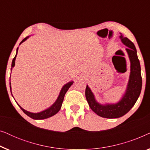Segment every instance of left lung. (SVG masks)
Returning <instances> with one entry per match:
<instances>
[{
  "label": "left lung",
  "instance_id": "8db88e82",
  "mask_svg": "<svg viewBox=\"0 0 150 150\" xmlns=\"http://www.w3.org/2000/svg\"><path fill=\"white\" fill-rule=\"evenodd\" d=\"M122 42L126 48L130 63V72L126 91L121 99L116 103H99L89 86L85 89V96L89 106L93 111L102 117L108 119L119 118L126 115L133 107L140 96L142 88L140 62L137 57L134 44L128 38L120 33Z\"/></svg>",
  "mask_w": 150,
  "mask_h": 150
}]
</instances>
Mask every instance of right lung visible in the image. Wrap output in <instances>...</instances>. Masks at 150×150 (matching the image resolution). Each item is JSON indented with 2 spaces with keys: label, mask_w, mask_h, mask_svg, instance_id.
I'll return each instance as SVG.
<instances>
[{
  "label": "right lung",
  "mask_w": 150,
  "mask_h": 150,
  "mask_svg": "<svg viewBox=\"0 0 150 150\" xmlns=\"http://www.w3.org/2000/svg\"><path fill=\"white\" fill-rule=\"evenodd\" d=\"M29 37L30 36H28V37H26V38H24V40H22V42L20 43V45L21 44H22V43H23L24 42H25V41L27 40V39L29 38ZM18 48H17V50H16V56L13 58V61H12L11 71H12V69H13V67L15 66V61H16V56H17V54H18ZM10 78H11V76H10ZM73 83H74V81H71L68 82V83H67L65 84V85L63 86V87L61 88V91H60V93H59L58 97H57V100H56V101H55L54 103H53L52 105L50 106V107H48V108H46V109L42 110V111H41V112H31L28 111V110L24 109L23 108L21 107V106H20L19 104H18V102H16V103L18 104V105L20 106V108L22 110V111H23L24 113L26 115H28V117H30V118L33 119V120H44V119L49 118V117H50L54 115L55 114H57V112L59 111V110L61 109V106H62V103H63V99H64L65 93H66V92L67 91V90L69 89V88L70 87L71 85H72ZM9 84H10V90H11V95H12L11 82H10Z\"/></svg>",
  "instance_id": "obj_1"
}]
</instances>
